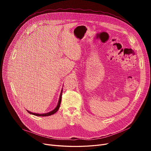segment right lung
<instances>
[{
  "label": "right lung",
  "mask_w": 151,
  "mask_h": 151,
  "mask_svg": "<svg viewBox=\"0 0 151 151\" xmlns=\"http://www.w3.org/2000/svg\"><path fill=\"white\" fill-rule=\"evenodd\" d=\"M62 89L61 90V92H60V96H59V101H58V104L56 106V107H55L53 110H52L50 112H48V113H43V114H38V113H32V112H30L29 111L27 110V111L31 114H33V115H35V116H51L53 114H54L55 113H56L59 107H60V103H61V99H62Z\"/></svg>",
  "instance_id": "1"
}]
</instances>
